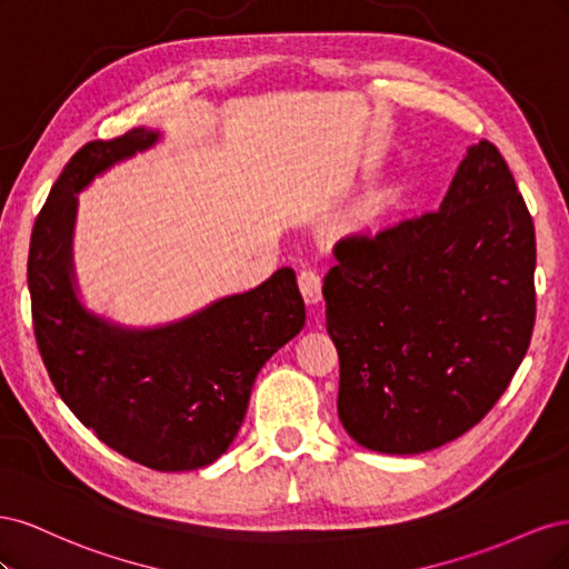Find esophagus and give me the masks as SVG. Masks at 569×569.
Masks as SVG:
<instances>
[{"mask_svg": "<svg viewBox=\"0 0 569 569\" xmlns=\"http://www.w3.org/2000/svg\"><path fill=\"white\" fill-rule=\"evenodd\" d=\"M299 289L308 303H318L322 299V278L313 268H303L299 272Z\"/></svg>", "mask_w": 569, "mask_h": 569, "instance_id": "1", "label": "esophagus"}]
</instances>
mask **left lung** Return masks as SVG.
Wrapping results in <instances>:
<instances>
[{
  "instance_id": "1",
  "label": "left lung",
  "mask_w": 569,
  "mask_h": 569,
  "mask_svg": "<svg viewBox=\"0 0 569 569\" xmlns=\"http://www.w3.org/2000/svg\"><path fill=\"white\" fill-rule=\"evenodd\" d=\"M335 258L322 297L351 439L408 456L472 429L537 320V237L501 151L470 147L439 211L343 237Z\"/></svg>"
}]
</instances>
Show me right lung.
<instances>
[{
	"label": "right lung",
	"mask_w": 569,
	"mask_h": 569,
	"mask_svg": "<svg viewBox=\"0 0 569 569\" xmlns=\"http://www.w3.org/2000/svg\"><path fill=\"white\" fill-rule=\"evenodd\" d=\"M134 128L80 147L32 226V330L51 385L113 451L161 472L197 470L228 451L266 360L306 322L291 268L247 295L161 330H120L90 316L71 284L76 192L111 163L157 142Z\"/></svg>",
	"instance_id": "obj_1"
}]
</instances>
